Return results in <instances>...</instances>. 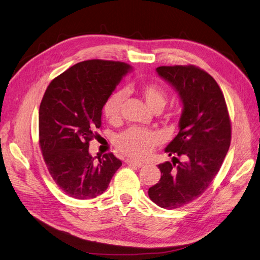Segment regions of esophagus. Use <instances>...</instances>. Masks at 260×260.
Instances as JSON below:
<instances>
[{"label":"esophagus","instance_id":"34e87169","mask_svg":"<svg viewBox=\"0 0 260 260\" xmlns=\"http://www.w3.org/2000/svg\"><path fill=\"white\" fill-rule=\"evenodd\" d=\"M125 163H126L129 166H135V167H142V166H144V164H142V163L135 162V161H133V160H129V158H128V160L125 161Z\"/></svg>","mask_w":260,"mask_h":260}]
</instances>
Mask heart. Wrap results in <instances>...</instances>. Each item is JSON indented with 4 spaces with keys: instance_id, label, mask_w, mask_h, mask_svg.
<instances>
[{
    "instance_id": "1",
    "label": "heart",
    "mask_w": 260,
    "mask_h": 260,
    "mask_svg": "<svg viewBox=\"0 0 260 260\" xmlns=\"http://www.w3.org/2000/svg\"><path fill=\"white\" fill-rule=\"evenodd\" d=\"M140 93L144 97L148 107L154 112H161L167 103V93L165 89L156 83H147L141 87ZM125 94L118 91L109 97L104 107L106 119L114 122L120 119L121 109ZM161 142L158 134L132 127L115 137L114 144L120 151L133 158H144L152 152V150Z\"/></svg>"
}]
</instances>
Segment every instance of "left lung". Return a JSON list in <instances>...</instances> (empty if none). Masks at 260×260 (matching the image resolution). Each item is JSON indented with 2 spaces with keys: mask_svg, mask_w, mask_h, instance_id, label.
<instances>
[{
  "mask_svg": "<svg viewBox=\"0 0 260 260\" xmlns=\"http://www.w3.org/2000/svg\"><path fill=\"white\" fill-rule=\"evenodd\" d=\"M156 72L177 91L183 109L179 133L165 148L173 163L157 165L161 179L148 194L160 207L174 209L202 196L212 183L230 147L231 122L222 91L206 71L189 64L162 66Z\"/></svg>",
  "mask_w": 260,
  "mask_h": 260,
  "instance_id": "1",
  "label": "left lung"
}]
</instances>
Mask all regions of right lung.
<instances>
[{"label":"right lung","instance_id":"obj_1","mask_svg":"<svg viewBox=\"0 0 260 260\" xmlns=\"http://www.w3.org/2000/svg\"><path fill=\"white\" fill-rule=\"evenodd\" d=\"M131 69L120 61H82L45 90L39 111L41 151L56 185L71 198L88 200L104 193L122 165L111 152L95 161L88 147L102 126L106 102Z\"/></svg>","mask_w":260,"mask_h":260}]
</instances>
